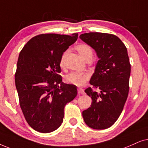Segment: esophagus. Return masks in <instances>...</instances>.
<instances>
[{
  "instance_id": "esophagus-1",
  "label": "esophagus",
  "mask_w": 148,
  "mask_h": 148,
  "mask_svg": "<svg viewBox=\"0 0 148 148\" xmlns=\"http://www.w3.org/2000/svg\"><path fill=\"white\" fill-rule=\"evenodd\" d=\"M78 92L79 95H84V89H82V88H79L78 89Z\"/></svg>"
}]
</instances>
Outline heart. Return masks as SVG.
I'll list each match as a JSON object with an SVG mask.
<instances>
[{
    "mask_svg": "<svg viewBox=\"0 0 148 148\" xmlns=\"http://www.w3.org/2000/svg\"><path fill=\"white\" fill-rule=\"evenodd\" d=\"M76 50H77L80 58L84 61L89 58L92 59V50L89 45L86 44H80L76 47ZM68 52V51H66L62 54L60 60L61 66H64L65 59H66ZM88 78H89V76L87 74L73 72L70 73V74L66 76L65 80H66V82L70 84H74V85L78 86H81L85 84V82L87 81Z\"/></svg>",
    "mask_w": 148,
    "mask_h": 148,
    "instance_id": "obj_1",
    "label": "heart"
}]
</instances>
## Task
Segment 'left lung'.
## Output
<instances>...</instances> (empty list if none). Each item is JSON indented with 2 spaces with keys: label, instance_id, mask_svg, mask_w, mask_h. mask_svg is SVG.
Here are the masks:
<instances>
[{
  "label": "left lung",
  "instance_id": "left-lung-1",
  "mask_svg": "<svg viewBox=\"0 0 148 148\" xmlns=\"http://www.w3.org/2000/svg\"><path fill=\"white\" fill-rule=\"evenodd\" d=\"M80 38L94 49L99 59L89 82L99 91L90 87L84 90L92 101L82 112V117L92 129H108L119 119L129 94L131 64L127 49L113 34L84 33Z\"/></svg>",
  "mask_w": 148,
  "mask_h": 148
}]
</instances>
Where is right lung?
Returning a JSON list of instances; mask_svg holds the SVG:
<instances>
[{"label":"right lung","mask_w":148,"mask_h":148,"mask_svg":"<svg viewBox=\"0 0 148 148\" xmlns=\"http://www.w3.org/2000/svg\"><path fill=\"white\" fill-rule=\"evenodd\" d=\"M77 38V33L40 34L19 53L15 86L25 119L35 131L47 133L58 129L65 106L77 95L76 86L64 83L59 75L62 54Z\"/></svg>","instance_id":"obj_1"}]
</instances>
